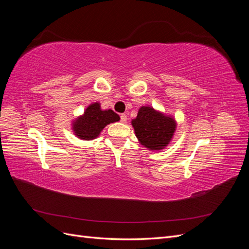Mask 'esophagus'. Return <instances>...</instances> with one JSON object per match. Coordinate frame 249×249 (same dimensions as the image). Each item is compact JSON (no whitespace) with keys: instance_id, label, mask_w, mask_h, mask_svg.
Returning a JSON list of instances; mask_svg holds the SVG:
<instances>
[{"instance_id":"34e87169","label":"esophagus","mask_w":249,"mask_h":249,"mask_svg":"<svg viewBox=\"0 0 249 249\" xmlns=\"http://www.w3.org/2000/svg\"><path fill=\"white\" fill-rule=\"evenodd\" d=\"M126 120H127V118H126V115H125V114H122V115H120V122H122L123 124H125Z\"/></svg>"}]
</instances>
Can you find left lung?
Instances as JSON below:
<instances>
[{
    "label": "left lung",
    "mask_w": 249,
    "mask_h": 249,
    "mask_svg": "<svg viewBox=\"0 0 249 249\" xmlns=\"http://www.w3.org/2000/svg\"><path fill=\"white\" fill-rule=\"evenodd\" d=\"M132 125L141 144L152 150H161L167 146L177 127L176 120L171 116L145 106L139 109Z\"/></svg>",
    "instance_id": "left-lung-1"
}]
</instances>
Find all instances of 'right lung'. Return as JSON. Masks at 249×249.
<instances>
[{
    "label": "right lung",
    "mask_w": 249,
    "mask_h": 249,
    "mask_svg": "<svg viewBox=\"0 0 249 249\" xmlns=\"http://www.w3.org/2000/svg\"><path fill=\"white\" fill-rule=\"evenodd\" d=\"M119 119V115L113 110H102L99 103H93L87 107L84 114L74 120L72 130L80 139L91 140L99 136L107 124Z\"/></svg>",
    "instance_id": "1"
}]
</instances>
